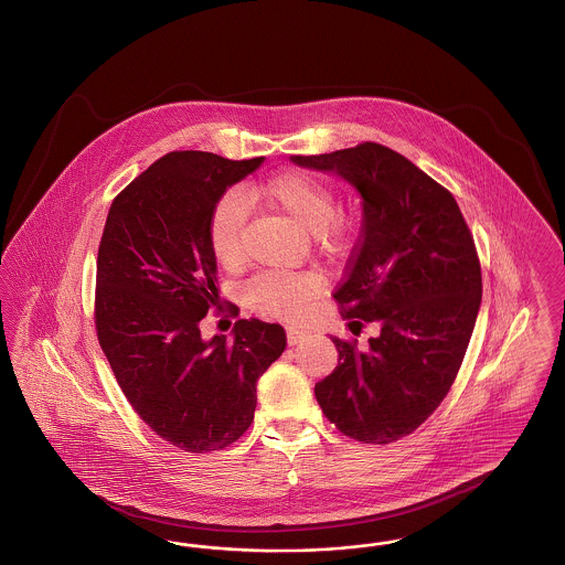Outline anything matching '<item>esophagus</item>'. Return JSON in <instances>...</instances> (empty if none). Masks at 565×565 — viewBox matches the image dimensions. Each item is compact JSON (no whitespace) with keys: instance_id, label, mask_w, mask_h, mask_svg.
<instances>
[{"instance_id":"esophagus-1","label":"esophagus","mask_w":565,"mask_h":565,"mask_svg":"<svg viewBox=\"0 0 565 565\" xmlns=\"http://www.w3.org/2000/svg\"><path fill=\"white\" fill-rule=\"evenodd\" d=\"M286 337H288V344L294 347V344H298V342H302V340L307 339V332H302V330H288L286 332Z\"/></svg>"}]
</instances>
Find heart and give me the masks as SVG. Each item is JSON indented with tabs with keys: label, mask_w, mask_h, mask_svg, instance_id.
<instances>
[{
	"label": "heart",
	"mask_w": 565,
	"mask_h": 565,
	"mask_svg": "<svg viewBox=\"0 0 565 565\" xmlns=\"http://www.w3.org/2000/svg\"><path fill=\"white\" fill-rule=\"evenodd\" d=\"M263 200L284 210L307 231L317 233L328 248L342 239V226L334 218L337 193L321 179L307 172H279L271 179L248 186L244 193L228 191L214 205L207 221V242L214 258L223 267H235L242 260V231L248 216V200ZM313 281L305 275L265 273L246 286V300L260 316H298L313 296Z\"/></svg>",
	"instance_id": "1"
}]
</instances>
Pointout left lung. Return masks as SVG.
<instances>
[{
  "label": "left lung",
  "mask_w": 565,
  "mask_h": 565,
  "mask_svg": "<svg viewBox=\"0 0 565 565\" xmlns=\"http://www.w3.org/2000/svg\"><path fill=\"white\" fill-rule=\"evenodd\" d=\"M290 159L362 195L360 244L334 298L355 337L363 321L381 328L365 349L332 337L339 365L316 384L317 404L347 437L397 441L444 402L467 353L481 305L473 235L448 189L379 142Z\"/></svg>",
  "instance_id": "1"
}]
</instances>
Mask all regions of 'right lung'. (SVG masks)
Here are the masks:
<instances>
[{
    "label": "right lung",
    "mask_w": 565,
    "mask_h": 565,
    "mask_svg": "<svg viewBox=\"0 0 565 565\" xmlns=\"http://www.w3.org/2000/svg\"><path fill=\"white\" fill-rule=\"evenodd\" d=\"M265 158L174 151L111 203L96 260L94 323L136 414L172 446L223 450L254 420L256 383L286 349L279 323L239 319L203 340L218 307L207 221L226 189Z\"/></svg>",
    "instance_id": "add662e5"
}]
</instances>
